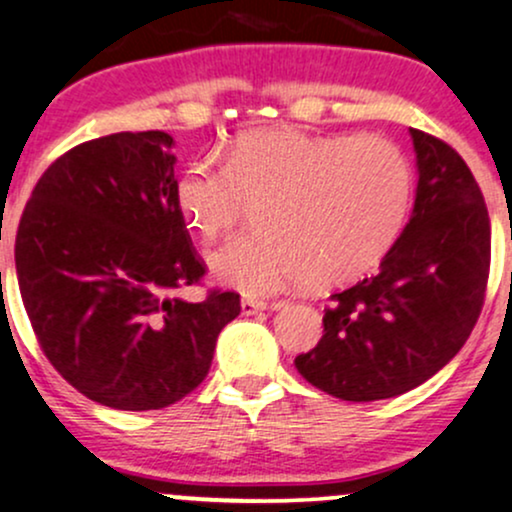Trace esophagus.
Wrapping results in <instances>:
<instances>
[{
  "label": "esophagus",
  "instance_id": "obj_1",
  "mask_svg": "<svg viewBox=\"0 0 512 512\" xmlns=\"http://www.w3.org/2000/svg\"><path fill=\"white\" fill-rule=\"evenodd\" d=\"M240 310H243V315H255L267 310V303L255 301V298H243V301H240Z\"/></svg>",
  "mask_w": 512,
  "mask_h": 512
}]
</instances>
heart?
<instances>
[{
    "label": "heart",
    "instance_id": "b5f03b06",
    "mask_svg": "<svg viewBox=\"0 0 512 512\" xmlns=\"http://www.w3.org/2000/svg\"><path fill=\"white\" fill-rule=\"evenodd\" d=\"M175 202L202 238L231 233L257 204L252 236L209 255L221 284L269 293L308 279L334 286L373 269L395 248L414 202V166L383 134H315L260 127L238 134L223 166L195 161Z\"/></svg>",
    "mask_w": 512,
    "mask_h": 512
}]
</instances>
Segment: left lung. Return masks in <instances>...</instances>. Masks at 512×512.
<instances>
[{"instance_id":"1","label":"left lung","mask_w":512,"mask_h":512,"mask_svg":"<svg viewBox=\"0 0 512 512\" xmlns=\"http://www.w3.org/2000/svg\"><path fill=\"white\" fill-rule=\"evenodd\" d=\"M419 185L380 272L332 293L325 334L298 373L344 402L404 395L436 375L477 325L491 267V221L472 170L443 139L409 129Z\"/></svg>"}]
</instances>
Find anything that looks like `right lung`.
Returning a JSON list of instances; mask_svg holds the SVG:
<instances>
[{"mask_svg":"<svg viewBox=\"0 0 512 512\" xmlns=\"http://www.w3.org/2000/svg\"><path fill=\"white\" fill-rule=\"evenodd\" d=\"M173 137L91 139L40 175L16 233V274L40 349L81 395L125 411L163 409L207 378L236 291L199 303L207 274L175 202Z\"/></svg>","mask_w":512,"mask_h":512,"instance_id":"add662e5","label":"right lung"}]
</instances>
